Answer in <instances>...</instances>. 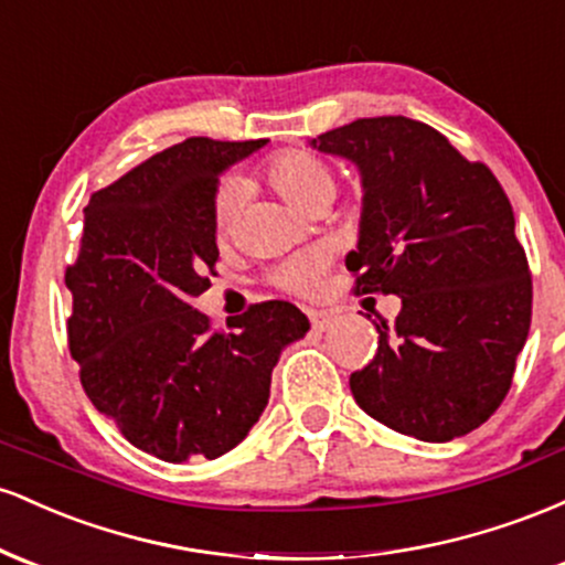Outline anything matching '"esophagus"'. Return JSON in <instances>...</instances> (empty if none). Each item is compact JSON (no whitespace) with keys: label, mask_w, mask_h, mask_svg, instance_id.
<instances>
[{"label":"esophagus","mask_w":565,"mask_h":565,"mask_svg":"<svg viewBox=\"0 0 565 565\" xmlns=\"http://www.w3.org/2000/svg\"><path fill=\"white\" fill-rule=\"evenodd\" d=\"M308 319H310V327H313V332H327V329H332L334 323V316L327 313V310H308Z\"/></svg>","instance_id":"1"}]
</instances>
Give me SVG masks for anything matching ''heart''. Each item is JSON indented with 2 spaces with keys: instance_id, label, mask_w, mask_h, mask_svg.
<instances>
[{
  "instance_id": "obj_1",
  "label": "heart",
  "mask_w": 565,
  "mask_h": 565,
  "mask_svg": "<svg viewBox=\"0 0 565 565\" xmlns=\"http://www.w3.org/2000/svg\"><path fill=\"white\" fill-rule=\"evenodd\" d=\"M263 172L278 193H284L291 204L308 212L319 210V206H329L337 193L334 174L329 170L327 161L316 157V153L302 151V148H287V151L274 153L263 164ZM242 196L244 188L238 180H225L212 193L210 220L217 242H228L233 231H236L238 215H242ZM327 252L308 249L278 263L268 274V281L278 289L289 291V295L313 297L319 295L323 276H327Z\"/></svg>"
}]
</instances>
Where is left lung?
<instances>
[{
  "label": "left lung",
  "instance_id": "obj_1",
  "mask_svg": "<svg viewBox=\"0 0 565 565\" xmlns=\"http://www.w3.org/2000/svg\"><path fill=\"white\" fill-rule=\"evenodd\" d=\"M313 146L364 180L355 295H398L377 353L350 374L369 417L419 440L483 425L508 395L531 327V270L504 188L483 161L406 116L355 119Z\"/></svg>",
  "mask_w": 565,
  "mask_h": 565
}]
</instances>
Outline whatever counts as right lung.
Segmentation results:
<instances>
[{
    "label": "right lung",
    "mask_w": 565,
    "mask_h": 565,
    "mask_svg": "<svg viewBox=\"0 0 565 565\" xmlns=\"http://www.w3.org/2000/svg\"><path fill=\"white\" fill-rule=\"evenodd\" d=\"M265 140L188 138L100 188L82 210L68 350L87 398L140 451L215 459L260 419L284 345L310 323L287 300L249 305L228 327L191 308L210 289L217 174Z\"/></svg>",
    "instance_id": "right-lung-1"
}]
</instances>
